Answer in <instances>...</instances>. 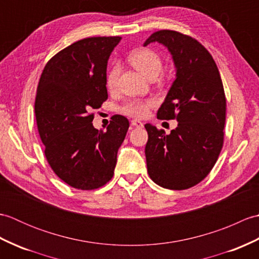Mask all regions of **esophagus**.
Masks as SVG:
<instances>
[{"instance_id": "1", "label": "esophagus", "mask_w": 259, "mask_h": 259, "mask_svg": "<svg viewBox=\"0 0 259 259\" xmlns=\"http://www.w3.org/2000/svg\"><path fill=\"white\" fill-rule=\"evenodd\" d=\"M131 124H133L134 126H136V128H142V126H144V123H142L141 121L137 120V119L131 120Z\"/></svg>"}]
</instances>
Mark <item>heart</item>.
I'll use <instances>...</instances> for the list:
<instances>
[{
	"label": "heart",
	"mask_w": 259,
	"mask_h": 259,
	"mask_svg": "<svg viewBox=\"0 0 259 259\" xmlns=\"http://www.w3.org/2000/svg\"><path fill=\"white\" fill-rule=\"evenodd\" d=\"M128 61L136 70H138L141 74L147 76L148 79H156L162 69L160 56L151 49L147 48L137 49V50L131 52L128 57ZM119 73V65H112L107 74V85L109 89H113L117 85ZM152 104L153 102L150 100L142 101L138 100V99H134V100H129L123 103L120 108V111L123 114L130 115V117L142 118L146 117L149 112V109Z\"/></svg>",
	"instance_id": "heart-1"
}]
</instances>
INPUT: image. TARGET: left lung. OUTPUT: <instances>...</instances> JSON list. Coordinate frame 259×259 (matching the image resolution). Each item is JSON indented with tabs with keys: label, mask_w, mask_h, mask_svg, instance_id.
I'll return each instance as SVG.
<instances>
[{
	"label": "left lung",
	"mask_w": 259,
	"mask_h": 259,
	"mask_svg": "<svg viewBox=\"0 0 259 259\" xmlns=\"http://www.w3.org/2000/svg\"><path fill=\"white\" fill-rule=\"evenodd\" d=\"M152 42L168 49L176 67V80L157 118L176 119L178 125L166 135L145 124L148 174L163 188L188 189L207 177L222 151L226 121L223 82L211 54L194 37L160 30L144 46Z\"/></svg>",
	"instance_id": "1"
}]
</instances>
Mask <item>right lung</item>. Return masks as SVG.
Here are the masks:
<instances>
[{
  "instance_id": "add662e5",
  "label": "right lung",
  "mask_w": 259,
  "mask_h": 259,
  "mask_svg": "<svg viewBox=\"0 0 259 259\" xmlns=\"http://www.w3.org/2000/svg\"><path fill=\"white\" fill-rule=\"evenodd\" d=\"M120 36L76 41L50 59L35 97V118L50 167L65 184L81 190L100 188L112 178L118 149L129 121L111 117L107 130L92 124V109L108 99L107 64Z\"/></svg>"
}]
</instances>
